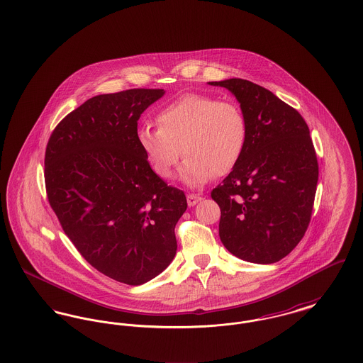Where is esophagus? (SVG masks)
<instances>
[{"label": "esophagus", "mask_w": 363, "mask_h": 363, "mask_svg": "<svg viewBox=\"0 0 363 363\" xmlns=\"http://www.w3.org/2000/svg\"><path fill=\"white\" fill-rule=\"evenodd\" d=\"M188 206L189 207H193V206H196L199 201H201V196H199V194H193V193H190V194H188Z\"/></svg>", "instance_id": "34e87169"}]
</instances>
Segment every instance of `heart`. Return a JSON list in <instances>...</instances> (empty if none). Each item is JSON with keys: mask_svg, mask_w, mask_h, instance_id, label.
Listing matches in <instances>:
<instances>
[{"mask_svg": "<svg viewBox=\"0 0 363 363\" xmlns=\"http://www.w3.org/2000/svg\"><path fill=\"white\" fill-rule=\"evenodd\" d=\"M159 128L138 130L140 150L157 177L169 179L181 159L182 181L191 188L231 173L245 154L249 126L241 107L206 94H185L156 116Z\"/></svg>", "mask_w": 363, "mask_h": 363, "instance_id": "b5f03b06", "label": "heart"}]
</instances>
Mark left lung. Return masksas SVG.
I'll return each mask as SVG.
<instances>
[{
  "label": "left lung",
  "instance_id": "left-lung-1",
  "mask_svg": "<svg viewBox=\"0 0 363 363\" xmlns=\"http://www.w3.org/2000/svg\"><path fill=\"white\" fill-rule=\"evenodd\" d=\"M241 104L249 136L238 166L211 191L220 207L219 237L238 259L286 257L311 223L318 163L308 123L269 89L243 79L211 82Z\"/></svg>",
  "mask_w": 363,
  "mask_h": 363
}]
</instances>
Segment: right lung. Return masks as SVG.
Listing matches in <instances>:
<instances>
[{"label": "right lung", "instance_id": "add662e5", "mask_svg": "<svg viewBox=\"0 0 363 363\" xmlns=\"http://www.w3.org/2000/svg\"><path fill=\"white\" fill-rule=\"evenodd\" d=\"M163 95L135 88L94 96L55 126L46 147V191L62 230L95 269L130 286L170 265L174 228L188 208L136 138L140 116Z\"/></svg>", "mask_w": 363, "mask_h": 363}]
</instances>
